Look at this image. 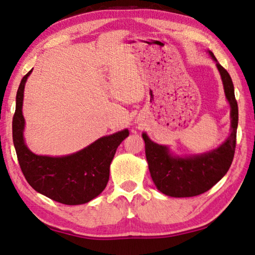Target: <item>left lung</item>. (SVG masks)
I'll return each mask as SVG.
<instances>
[{
    "instance_id": "left-lung-1",
    "label": "left lung",
    "mask_w": 255,
    "mask_h": 255,
    "mask_svg": "<svg viewBox=\"0 0 255 255\" xmlns=\"http://www.w3.org/2000/svg\"><path fill=\"white\" fill-rule=\"evenodd\" d=\"M216 62L225 96L230 106V133L217 148L191 155L175 154L169 145L159 144L142 132L145 158L150 175L159 191L171 197H193L207 192L228 172L236 149L238 128V104L229 73L220 66L214 53L207 50Z\"/></svg>"
}]
</instances>
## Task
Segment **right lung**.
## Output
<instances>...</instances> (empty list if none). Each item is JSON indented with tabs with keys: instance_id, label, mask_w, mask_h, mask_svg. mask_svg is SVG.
I'll list each match as a JSON object with an SVG mask.
<instances>
[{
	"instance_id": "1",
	"label": "right lung",
	"mask_w": 255,
	"mask_h": 255,
	"mask_svg": "<svg viewBox=\"0 0 255 255\" xmlns=\"http://www.w3.org/2000/svg\"><path fill=\"white\" fill-rule=\"evenodd\" d=\"M32 69L21 79L16 94L13 117V142L21 172L39 194L64 205H82L104 191L110 166L118 145L129 136L123 129L103 136L77 152L66 155H42L29 150L25 142L23 116L24 90Z\"/></svg>"
}]
</instances>
